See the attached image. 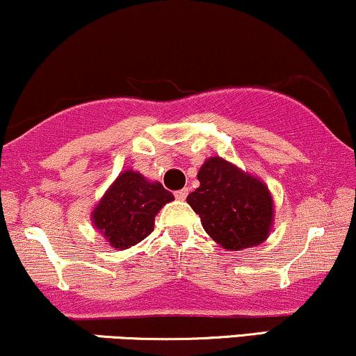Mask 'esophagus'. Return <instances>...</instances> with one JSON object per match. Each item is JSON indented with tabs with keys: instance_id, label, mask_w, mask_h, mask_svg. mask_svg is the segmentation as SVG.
Instances as JSON below:
<instances>
[{
	"instance_id": "esophagus-1",
	"label": "esophagus",
	"mask_w": 356,
	"mask_h": 356,
	"mask_svg": "<svg viewBox=\"0 0 356 356\" xmlns=\"http://www.w3.org/2000/svg\"><path fill=\"white\" fill-rule=\"evenodd\" d=\"M188 196V188H183V190H178L177 193H175V198L179 200V202H183Z\"/></svg>"
}]
</instances>
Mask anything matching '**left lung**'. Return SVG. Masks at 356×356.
Wrapping results in <instances>:
<instances>
[{"mask_svg":"<svg viewBox=\"0 0 356 356\" xmlns=\"http://www.w3.org/2000/svg\"><path fill=\"white\" fill-rule=\"evenodd\" d=\"M198 179L200 186L188 195L186 202L216 243L240 252L268 238L273 200L265 183L220 156L203 163Z\"/></svg>","mask_w":356,"mask_h":356,"instance_id":"8db88e82","label":"left lung"}]
</instances>
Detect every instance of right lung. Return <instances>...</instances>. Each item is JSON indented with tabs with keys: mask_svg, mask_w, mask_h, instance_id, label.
Listing matches in <instances>:
<instances>
[{
	"mask_svg": "<svg viewBox=\"0 0 356 356\" xmlns=\"http://www.w3.org/2000/svg\"><path fill=\"white\" fill-rule=\"evenodd\" d=\"M175 196L138 171L120 173L96 204L91 220L113 248L127 250L153 232L154 216Z\"/></svg>",
	"mask_w": 356,
	"mask_h": 356,
	"instance_id": "right-lung-1",
	"label": "right lung"
}]
</instances>
